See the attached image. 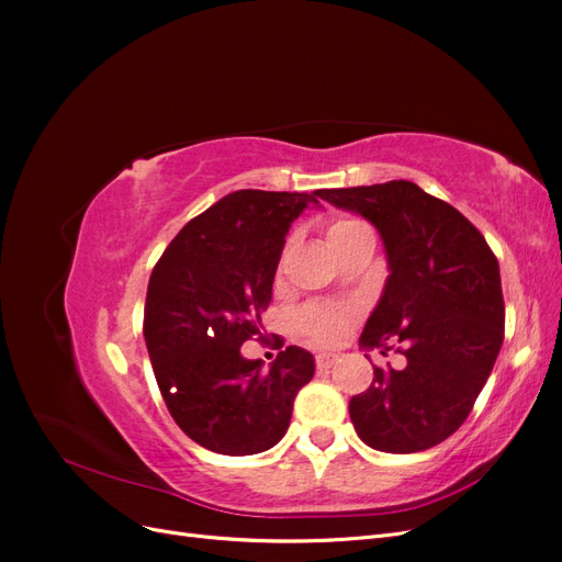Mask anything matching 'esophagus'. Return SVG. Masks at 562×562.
Segmentation results:
<instances>
[{
    "label": "esophagus",
    "instance_id": "esophagus-1",
    "mask_svg": "<svg viewBox=\"0 0 562 562\" xmlns=\"http://www.w3.org/2000/svg\"><path fill=\"white\" fill-rule=\"evenodd\" d=\"M335 361H337V353H318L316 356V368L318 370H328V368L335 366Z\"/></svg>",
    "mask_w": 562,
    "mask_h": 562
}]
</instances>
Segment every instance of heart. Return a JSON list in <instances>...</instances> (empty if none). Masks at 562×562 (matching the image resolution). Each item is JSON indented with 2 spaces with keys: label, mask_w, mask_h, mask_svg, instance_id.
<instances>
[{
  "label": "heart",
  "mask_w": 562,
  "mask_h": 562,
  "mask_svg": "<svg viewBox=\"0 0 562 562\" xmlns=\"http://www.w3.org/2000/svg\"><path fill=\"white\" fill-rule=\"evenodd\" d=\"M372 234L363 220L353 215H339L330 217L326 223V239L330 248L335 250L339 244H345L353 236ZM356 318V307L347 302H312L307 307H302L295 316L297 328L304 337H310L314 345L333 347L342 342L347 337L351 323Z\"/></svg>",
  "instance_id": "1"
}]
</instances>
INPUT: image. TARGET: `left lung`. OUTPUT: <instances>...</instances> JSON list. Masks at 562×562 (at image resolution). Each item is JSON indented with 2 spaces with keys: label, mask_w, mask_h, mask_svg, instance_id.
Here are the masks:
<instances>
[{
  "label": "left lung",
  "mask_w": 562,
  "mask_h": 562,
  "mask_svg": "<svg viewBox=\"0 0 562 562\" xmlns=\"http://www.w3.org/2000/svg\"><path fill=\"white\" fill-rule=\"evenodd\" d=\"M316 194L378 227L391 274L361 347L386 356L396 341L405 356L401 370L375 368L349 401L356 434L394 454L443 443L469 417L504 342L495 252L462 213L411 180Z\"/></svg>",
  "instance_id": "8db88e82"
}]
</instances>
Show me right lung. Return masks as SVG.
Wrapping results in <instances>:
<instances>
[{
	"label": "right lung",
	"instance_id": "obj_1",
	"mask_svg": "<svg viewBox=\"0 0 562 562\" xmlns=\"http://www.w3.org/2000/svg\"><path fill=\"white\" fill-rule=\"evenodd\" d=\"M312 192L239 190L190 220L151 269L143 333L178 427L220 454H258L288 431L314 356L295 345L269 370L241 353L262 339L285 234ZM277 345L281 349L283 339Z\"/></svg>",
	"mask_w": 562,
	"mask_h": 562
}]
</instances>
